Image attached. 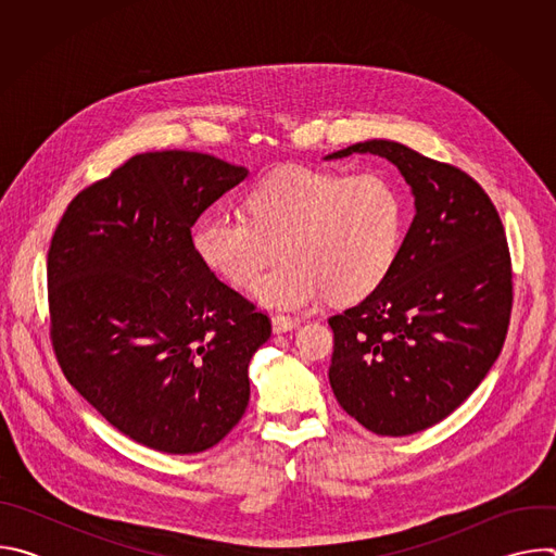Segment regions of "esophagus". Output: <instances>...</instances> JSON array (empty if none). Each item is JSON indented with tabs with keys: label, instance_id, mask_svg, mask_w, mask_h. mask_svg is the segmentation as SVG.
Listing matches in <instances>:
<instances>
[{
	"label": "esophagus",
	"instance_id": "1",
	"mask_svg": "<svg viewBox=\"0 0 556 556\" xmlns=\"http://www.w3.org/2000/svg\"><path fill=\"white\" fill-rule=\"evenodd\" d=\"M299 328V321L296 319H290V316H273V332L275 334H286V332H292Z\"/></svg>",
	"mask_w": 556,
	"mask_h": 556
}]
</instances>
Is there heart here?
<instances>
[{"label":"heart","instance_id":"heart-1","mask_svg":"<svg viewBox=\"0 0 556 556\" xmlns=\"http://www.w3.org/2000/svg\"><path fill=\"white\" fill-rule=\"evenodd\" d=\"M247 213L204 215L193 251L237 288L253 286L281 253L286 262L262 277L255 299L288 312L314 309L328 296H369L389 277L405 235L403 195L380 174L288 167L249 193Z\"/></svg>","mask_w":556,"mask_h":556}]
</instances>
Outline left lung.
Here are the masks:
<instances>
[{"mask_svg":"<svg viewBox=\"0 0 556 556\" xmlns=\"http://www.w3.org/2000/svg\"><path fill=\"white\" fill-rule=\"evenodd\" d=\"M374 153L399 167L416 215L384 283L330 316V384L339 405L378 435H412L453 414L497 361L513 307L502 219L457 167L393 140L326 155Z\"/></svg>","mask_w":556,"mask_h":556,"instance_id":"1","label":"left lung"}]
</instances>
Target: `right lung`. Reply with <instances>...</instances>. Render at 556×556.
I'll return each instance as SVG.
<instances>
[{"instance_id": "right-lung-1", "label": "right lung", "mask_w": 556, "mask_h": 556, "mask_svg": "<svg viewBox=\"0 0 556 556\" xmlns=\"http://www.w3.org/2000/svg\"><path fill=\"white\" fill-rule=\"evenodd\" d=\"M247 167L138 153L78 193L48 251L50 339L70 384L121 433L189 455L242 420L270 319L195 255L191 226Z\"/></svg>"}]
</instances>
